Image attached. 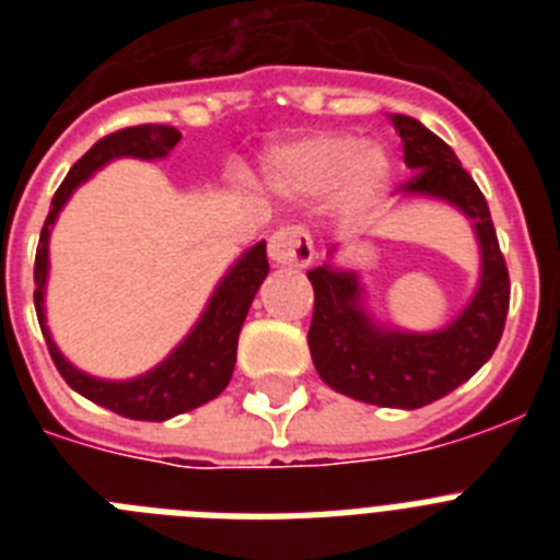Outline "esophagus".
Returning <instances> with one entry per match:
<instances>
[{"instance_id": "1", "label": "esophagus", "mask_w": 560, "mask_h": 560, "mask_svg": "<svg viewBox=\"0 0 560 560\" xmlns=\"http://www.w3.org/2000/svg\"><path fill=\"white\" fill-rule=\"evenodd\" d=\"M269 257L280 266H305L314 260V241L305 226H283L269 237Z\"/></svg>"}]
</instances>
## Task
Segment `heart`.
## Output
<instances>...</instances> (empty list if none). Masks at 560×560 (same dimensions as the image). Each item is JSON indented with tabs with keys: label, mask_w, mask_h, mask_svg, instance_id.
Returning <instances> with one entry per match:
<instances>
[{
	"label": "heart",
	"mask_w": 560,
	"mask_h": 560,
	"mask_svg": "<svg viewBox=\"0 0 560 560\" xmlns=\"http://www.w3.org/2000/svg\"><path fill=\"white\" fill-rule=\"evenodd\" d=\"M389 153L348 131H308L264 153V176L277 192L319 199L334 192L345 215H361L389 185Z\"/></svg>",
	"instance_id": "heart-1"
}]
</instances>
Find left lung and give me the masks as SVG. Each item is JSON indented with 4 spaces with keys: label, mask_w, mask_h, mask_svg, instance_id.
Here are the masks:
<instances>
[{
    "label": "left lung",
    "mask_w": 560,
    "mask_h": 560,
    "mask_svg": "<svg viewBox=\"0 0 560 560\" xmlns=\"http://www.w3.org/2000/svg\"><path fill=\"white\" fill-rule=\"evenodd\" d=\"M389 120L404 142V162L415 171L400 190L443 199L471 219L482 255L479 285L452 325L409 334L370 319L353 271L316 266L308 271L314 285L308 348L319 378L336 393L375 407L418 409L457 389L491 359L508 319L511 277L488 201L452 148L415 117L389 114Z\"/></svg>",
    "instance_id": "8db88e82"
}]
</instances>
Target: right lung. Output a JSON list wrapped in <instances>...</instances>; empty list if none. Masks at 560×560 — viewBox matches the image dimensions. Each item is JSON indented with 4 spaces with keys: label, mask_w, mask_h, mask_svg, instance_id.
Segmentation results:
<instances>
[{
    "label": "right lung",
    "mask_w": 560,
    "mask_h": 560,
    "mask_svg": "<svg viewBox=\"0 0 560 560\" xmlns=\"http://www.w3.org/2000/svg\"><path fill=\"white\" fill-rule=\"evenodd\" d=\"M179 140L182 133L173 126H131L108 133V137H103V140L89 148L81 160L72 165L67 179L61 182V187L52 196V207H49V215L42 226V237H38L36 269H33V277H36L33 300H36L38 325H42L47 350L63 381L97 407L112 409L122 418L156 420V423L219 398L226 384H230L232 370H235L237 336L244 328V319L249 314L257 289L269 275L266 241H260V244H255L249 252L241 255V260L226 271L215 294L210 296V303H207L196 328L185 336V341L162 364H156L151 373L140 375V378L103 381L72 368L61 355V350L56 348V341H52L47 325H44V289H47L49 269V226L56 224L58 212L69 201L72 190L83 185L92 173L101 171L106 162L120 160V156L162 160Z\"/></svg>",
    "instance_id": "obj_1"
}]
</instances>
